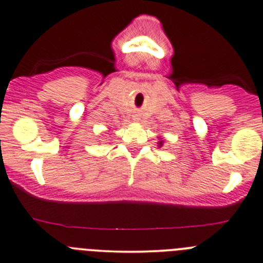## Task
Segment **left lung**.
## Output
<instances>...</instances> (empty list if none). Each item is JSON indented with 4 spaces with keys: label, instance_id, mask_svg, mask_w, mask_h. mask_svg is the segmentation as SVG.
I'll use <instances>...</instances> for the list:
<instances>
[{
    "label": "left lung",
    "instance_id": "left-lung-1",
    "mask_svg": "<svg viewBox=\"0 0 263 263\" xmlns=\"http://www.w3.org/2000/svg\"><path fill=\"white\" fill-rule=\"evenodd\" d=\"M160 145H162V140H161V142H160Z\"/></svg>",
    "mask_w": 263,
    "mask_h": 263
}]
</instances>
